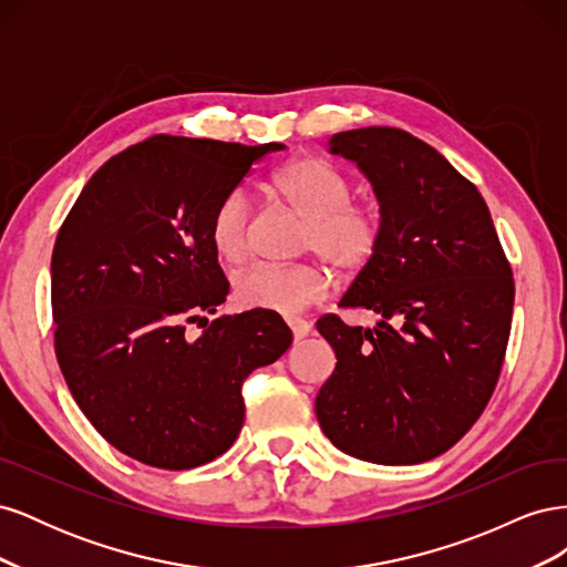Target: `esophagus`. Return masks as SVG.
I'll return each instance as SVG.
<instances>
[{
  "mask_svg": "<svg viewBox=\"0 0 567 567\" xmlns=\"http://www.w3.org/2000/svg\"><path fill=\"white\" fill-rule=\"evenodd\" d=\"M286 321H288V326H290V331H293L296 340H302L307 333L312 331L310 321H305V319H300V317H288Z\"/></svg>",
  "mask_w": 567,
  "mask_h": 567,
  "instance_id": "obj_1",
  "label": "esophagus"
}]
</instances>
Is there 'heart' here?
Returning a JSON list of instances; mask_svg holds the SVG:
<instances>
[{"label":"heart","mask_w":567,"mask_h":567,"mask_svg":"<svg viewBox=\"0 0 567 567\" xmlns=\"http://www.w3.org/2000/svg\"><path fill=\"white\" fill-rule=\"evenodd\" d=\"M274 192L302 217L300 252H315L342 279L371 267L381 250V215L352 198V184L331 163L305 156L274 177ZM210 244L219 260L241 265L252 248V213L241 192L221 198L210 219ZM331 277L317 262L257 265L234 279V298L248 310L298 315L326 298Z\"/></svg>","instance_id":"b5f03b06"}]
</instances>
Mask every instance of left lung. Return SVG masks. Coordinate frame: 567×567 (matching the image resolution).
Instances as JSON below:
<instances>
[{"mask_svg": "<svg viewBox=\"0 0 567 567\" xmlns=\"http://www.w3.org/2000/svg\"><path fill=\"white\" fill-rule=\"evenodd\" d=\"M381 203L383 241L340 307L373 329L323 315L336 371L317 394L323 435L354 458L406 466L440 456L483 414L513 317L511 265L475 184L398 127L331 136Z\"/></svg>", "mask_w": 567, "mask_h": 567, "instance_id": "obj_1", "label": "left lung"}]
</instances>
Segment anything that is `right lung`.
I'll list each match as a JSON object with an SVG mask.
<instances>
[{"label":"right lung","mask_w":567,"mask_h":567,"mask_svg":"<svg viewBox=\"0 0 567 567\" xmlns=\"http://www.w3.org/2000/svg\"><path fill=\"white\" fill-rule=\"evenodd\" d=\"M281 148L148 136L96 169L59 229L51 312L63 379L101 437L146 466L184 471L225 454L241 433L248 373L293 342L265 310L208 321L229 293L213 213Z\"/></svg>","instance_id":"right-lung-1"}]
</instances>
